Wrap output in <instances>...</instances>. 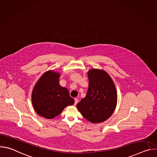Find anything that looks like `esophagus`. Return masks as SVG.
I'll return each instance as SVG.
<instances>
[{
  "mask_svg": "<svg viewBox=\"0 0 157 157\" xmlns=\"http://www.w3.org/2000/svg\"><path fill=\"white\" fill-rule=\"evenodd\" d=\"M78 102H79V101H78V99L77 98L75 99V105H76L78 103Z\"/></svg>",
  "mask_w": 157,
  "mask_h": 157,
  "instance_id": "1",
  "label": "esophagus"
}]
</instances>
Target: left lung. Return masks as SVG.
<instances>
[{
    "label": "left lung",
    "instance_id": "8db88e82",
    "mask_svg": "<svg viewBox=\"0 0 157 157\" xmlns=\"http://www.w3.org/2000/svg\"><path fill=\"white\" fill-rule=\"evenodd\" d=\"M89 87L86 97L76 107L82 116L92 123H101L109 119L116 109L117 91L110 76L104 70H90Z\"/></svg>",
    "mask_w": 157,
    "mask_h": 157
}]
</instances>
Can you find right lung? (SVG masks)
I'll return each instance as SVG.
<instances>
[{
	"label": "right lung",
	"mask_w": 157,
	"mask_h": 157,
	"mask_svg": "<svg viewBox=\"0 0 157 157\" xmlns=\"http://www.w3.org/2000/svg\"><path fill=\"white\" fill-rule=\"evenodd\" d=\"M59 76L60 75L54 71L44 73L33 89V108L39 116L47 119L56 117L66 106L75 103L68 89L59 85Z\"/></svg>",
	"instance_id": "obj_1"
}]
</instances>
